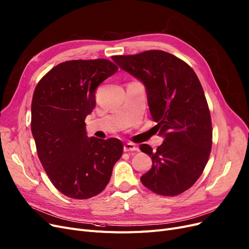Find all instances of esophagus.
<instances>
[{
    "label": "esophagus",
    "instance_id": "esophagus-1",
    "mask_svg": "<svg viewBox=\"0 0 249 249\" xmlns=\"http://www.w3.org/2000/svg\"><path fill=\"white\" fill-rule=\"evenodd\" d=\"M137 148L134 143L131 142H127L124 144V152H133L136 151Z\"/></svg>",
    "mask_w": 249,
    "mask_h": 249
}]
</instances>
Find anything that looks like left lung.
<instances>
[{"instance_id":"1","label":"left lung","mask_w":249,"mask_h":249,"mask_svg":"<svg viewBox=\"0 0 249 249\" xmlns=\"http://www.w3.org/2000/svg\"><path fill=\"white\" fill-rule=\"evenodd\" d=\"M122 70L141 80L148 95L154 128L164 142L153 151L152 168L141 180L162 196H178L189 190L203 172L213 146V124L201 83L187 62L162 50L115 55Z\"/></svg>"}]
</instances>
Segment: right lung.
<instances>
[{
    "instance_id": "right-lung-1",
    "label": "right lung",
    "mask_w": 249,
    "mask_h": 249,
    "mask_svg": "<svg viewBox=\"0 0 249 249\" xmlns=\"http://www.w3.org/2000/svg\"><path fill=\"white\" fill-rule=\"evenodd\" d=\"M118 71L105 58L64 61L39 81L32 100L31 128L50 181L63 195L89 199L103 192L123 154L117 139H88L85 119L95 90Z\"/></svg>"
}]
</instances>
